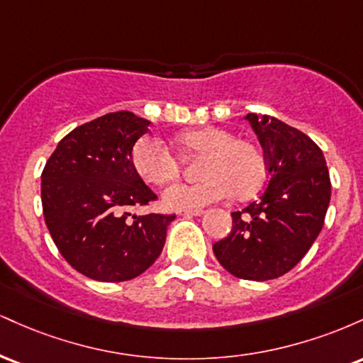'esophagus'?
Returning a JSON list of instances; mask_svg holds the SVG:
<instances>
[{
	"mask_svg": "<svg viewBox=\"0 0 363 363\" xmlns=\"http://www.w3.org/2000/svg\"><path fill=\"white\" fill-rule=\"evenodd\" d=\"M205 213V210H193V211H181L179 215H182L184 218H189V216H201Z\"/></svg>",
	"mask_w": 363,
	"mask_h": 363,
	"instance_id": "esophagus-1",
	"label": "esophagus"
}]
</instances>
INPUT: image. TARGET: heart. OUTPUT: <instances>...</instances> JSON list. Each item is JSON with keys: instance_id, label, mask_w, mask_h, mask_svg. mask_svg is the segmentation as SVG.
Returning <instances> with one entry per match:
<instances>
[{"instance_id": "b5f03b06", "label": "heart", "mask_w": 363, "mask_h": 363, "mask_svg": "<svg viewBox=\"0 0 363 363\" xmlns=\"http://www.w3.org/2000/svg\"><path fill=\"white\" fill-rule=\"evenodd\" d=\"M174 143L187 153H205V157L199 164L201 181L174 182L164 191V203L170 210H201L230 193L244 198L254 193L264 179L266 162L257 145L234 138L228 129H189L174 136ZM131 164L136 174L152 186L164 184L179 172L177 158L152 136H145L135 145Z\"/></svg>"}]
</instances>
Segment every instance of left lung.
<instances>
[{"label":"left lung","mask_w":363,"mask_h":363,"mask_svg":"<svg viewBox=\"0 0 363 363\" xmlns=\"http://www.w3.org/2000/svg\"><path fill=\"white\" fill-rule=\"evenodd\" d=\"M244 119L264 150L269 181L259 199L232 213L230 234L213 244V252L234 277L266 281L289 273L318 239L331 181L309 136L269 116Z\"/></svg>","instance_id":"1"}]
</instances>
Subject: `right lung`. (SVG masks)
<instances>
[{
	"label": "right lung",
	"instance_id": "right-lung-1",
	"mask_svg": "<svg viewBox=\"0 0 363 363\" xmlns=\"http://www.w3.org/2000/svg\"><path fill=\"white\" fill-rule=\"evenodd\" d=\"M148 126L129 111L101 116L68 133L43 170L49 234L62 257L91 280L126 281L147 272L176 218L129 213L157 199L131 164Z\"/></svg>",
	"mask_w": 363,
	"mask_h": 363
}]
</instances>
